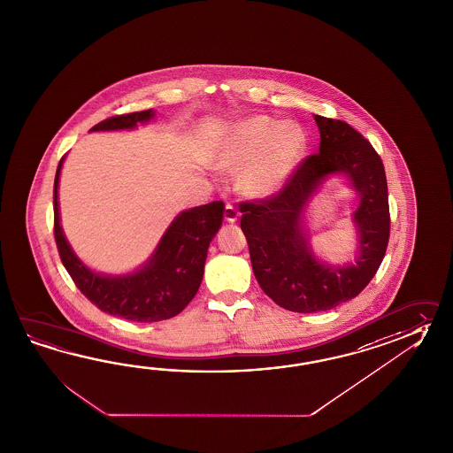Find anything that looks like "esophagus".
Segmentation results:
<instances>
[{
	"mask_svg": "<svg viewBox=\"0 0 453 453\" xmlns=\"http://www.w3.org/2000/svg\"><path fill=\"white\" fill-rule=\"evenodd\" d=\"M224 219L227 222H235L239 219V211L234 204H226V210H224Z\"/></svg>",
	"mask_w": 453,
	"mask_h": 453,
	"instance_id": "34e87169",
	"label": "esophagus"
}]
</instances>
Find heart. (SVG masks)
<instances>
[{"label": "heart", "instance_id": "obj_1", "mask_svg": "<svg viewBox=\"0 0 453 453\" xmlns=\"http://www.w3.org/2000/svg\"><path fill=\"white\" fill-rule=\"evenodd\" d=\"M307 151V138L299 125L265 115L237 123L219 150V164H243L241 187L255 196L280 190L297 171Z\"/></svg>", "mask_w": 453, "mask_h": 453}]
</instances>
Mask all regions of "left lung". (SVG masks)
<instances>
[{
  "mask_svg": "<svg viewBox=\"0 0 453 453\" xmlns=\"http://www.w3.org/2000/svg\"><path fill=\"white\" fill-rule=\"evenodd\" d=\"M320 148L305 157L281 190L241 203V227L251 268L263 292L291 312L330 311L361 294L379 270L390 237L388 188L380 156L346 121L315 115ZM332 173H346L360 195L353 220L360 232L357 262L328 267L310 251L301 212L318 185Z\"/></svg>",
  "mask_w": 453,
  "mask_h": 453,
  "instance_id": "left-lung-1",
  "label": "left lung"
}]
</instances>
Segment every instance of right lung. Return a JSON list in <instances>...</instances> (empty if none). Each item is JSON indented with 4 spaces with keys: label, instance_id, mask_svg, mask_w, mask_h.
Instances as JSON below:
<instances>
[{
    "label": "right lung",
    "instance_id": "add662e5",
    "mask_svg": "<svg viewBox=\"0 0 453 453\" xmlns=\"http://www.w3.org/2000/svg\"><path fill=\"white\" fill-rule=\"evenodd\" d=\"M152 117L151 109L115 115L91 131L130 130ZM63 159L65 156L53 185V232L61 263L76 288L102 312L131 322H161L180 313L202 284L210 242L221 227L224 203H208L180 212L162 235L150 262L138 272L125 276L97 274L74 255L61 229L58 180Z\"/></svg>",
    "mask_w": 453,
    "mask_h": 453
}]
</instances>
